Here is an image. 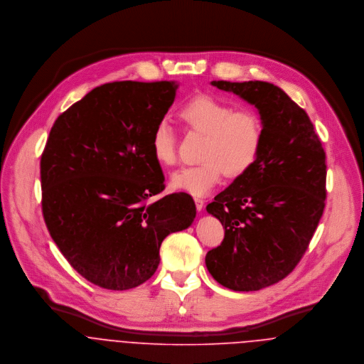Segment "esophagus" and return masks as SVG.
I'll list each match as a JSON object with an SVG mask.
<instances>
[{"label": "esophagus", "instance_id": "34e87169", "mask_svg": "<svg viewBox=\"0 0 364 364\" xmlns=\"http://www.w3.org/2000/svg\"><path fill=\"white\" fill-rule=\"evenodd\" d=\"M195 203H196V208H198V211H202V210H203V206H205V202H203V199H199V198H196V199H195Z\"/></svg>", "mask_w": 364, "mask_h": 364}]
</instances>
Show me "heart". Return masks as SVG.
<instances>
[{
  "label": "heart",
  "instance_id": "b5f03b06",
  "mask_svg": "<svg viewBox=\"0 0 364 364\" xmlns=\"http://www.w3.org/2000/svg\"><path fill=\"white\" fill-rule=\"evenodd\" d=\"M179 114L189 130L206 134V140L200 153L203 162L175 171L171 176L173 189L205 196L218 183L223 172L237 178L255 165L263 144V124L255 112L234 110L221 100L200 95L185 105ZM150 147L159 165L175 164L176 139L166 120L156 123Z\"/></svg>",
  "mask_w": 364,
  "mask_h": 364
}]
</instances>
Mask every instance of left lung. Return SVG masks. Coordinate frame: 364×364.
Here are the masks:
<instances>
[{
  "label": "left lung",
  "instance_id": "left-lung-1",
  "mask_svg": "<svg viewBox=\"0 0 364 364\" xmlns=\"http://www.w3.org/2000/svg\"><path fill=\"white\" fill-rule=\"evenodd\" d=\"M255 105L263 144L255 165L208 203L224 227L206 255L210 274L234 291H257L284 279L303 258L326 198L325 151L306 113L264 81H211Z\"/></svg>",
  "mask_w": 364,
  "mask_h": 364
}]
</instances>
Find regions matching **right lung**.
Listing matches in <instances>:
<instances>
[{
	"instance_id": "1",
	"label": "right lung",
	"mask_w": 364,
	"mask_h": 364,
	"mask_svg": "<svg viewBox=\"0 0 364 364\" xmlns=\"http://www.w3.org/2000/svg\"><path fill=\"white\" fill-rule=\"evenodd\" d=\"M173 81H116L54 122L41 159L42 211L53 241L88 282L129 290L149 280L159 247L188 228L196 206L165 189L151 136L173 104Z\"/></svg>"
}]
</instances>
